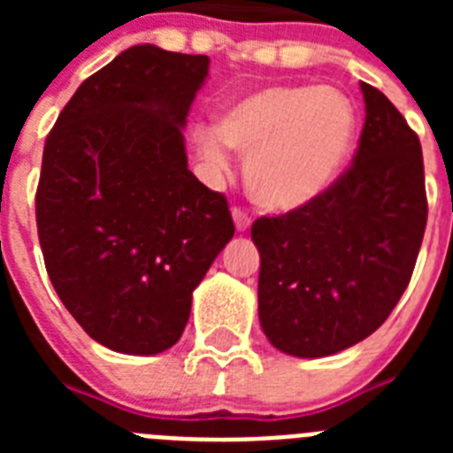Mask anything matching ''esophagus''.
<instances>
[{"label": "esophagus", "instance_id": "esophagus-1", "mask_svg": "<svg viewBox=\"0 0 453 453\" xmlns=\"http://www.w3.org/2000/svg\"><path fill=\"white\" fill-rule=\"evenodd\" d=\"M231 215H234L235 229H238V231H247V229H250L251 218H250V213H247V211H242V208L235 206L234 211H231Z\"/></svg>", "mask_w": 453, "mask_h": 453}]
</instances>
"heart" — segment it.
Masks as SVG:
<instances>
[{
	"instance_id": "b5f03b06",
	"label": "heart",
	"mask_w": 453,
	"mask_h": 453,
	"mask_svg": "<svg viewBox=\"0 0 453 453\" xmlns=\"http://www.w3.org/2000/svg\"><path fill=\"white\" fill-rule=\"evenodd\" d=\"M356 135V111L335 88L272 86L222 108L213 129L197 131L203 161L215 170L245 156L251 197L290 211L322 195L338 177Z\"/></svg>"
}]
</instances>
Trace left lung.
I'll return each instance as SVG.
<instances>
[{"label":"left lung","mask_w":453,"mask_h":453,"mask_svg":"<svg viewBox=\"0 0 453 453\" xmlns=\"http://www.w3.org/2000/svg\"><path fill=\"white\" fill-rule=\"evenodd\" d=\"M365 124L349 170L313 202L258 218V319L283 354L322 358L374 334L406 290L426 226L419 138L361 83Z\"/></svg>","instance_id":"obj_1"}]
</instances>
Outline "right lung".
<instances>
[{
    "mask_svg": "<svg viewBox=\"0 0 453 453\" xmlns=\"http://www.w3.org/2000/svg\"><path fill=\"white\" fill-rule=\"evenodd\" d=\"M208 56L135 45L79 86L42 151L35 222L63 306L119 354L170 349L234 238L229 203L188 170Z\"/></svg>",
    "mask_w": 453,
    "mask_h": 453,
    "instance_id": "add662e5",
    "label": "right lung"
}]
</instances>
